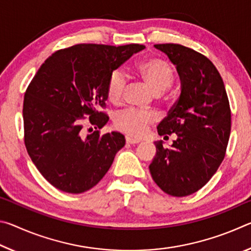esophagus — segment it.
<instances>
[{
  "label": "esophagus",
  "instance_id": "esophagus-1",
  "mask_svg": "<svg viewBox=\"0 0 251 251\" xmlns=\"http://www.w3.org/2000/svg\"><path fill=\"white\" fill-rule=\"evenodd\" d=\"M126 143L127 144H130V145H135V144H139L141 141H138V139H134L131 137H126Z\"/></svg>",
  "mask_w": 251,
  "mask_h": 251
}]
</instances>
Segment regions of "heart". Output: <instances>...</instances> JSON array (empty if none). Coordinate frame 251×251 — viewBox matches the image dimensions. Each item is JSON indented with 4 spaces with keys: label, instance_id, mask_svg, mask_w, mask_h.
<instances>
[{
    "label": "heart",
    "instance_id": "b5f03b06",
    "mask_svg": "<svg viewBox=\"0 0 251 251\" xmlns=\"http://www.w3.org/2000/svg\"><path fill=\"white\" fill-rule=\"evenodd\" d=\"M138 75L156 94H161L171 86L175 78V70L167 61L151 57L142 62L137 67ZM127 88V77L121 69L110 73L107 82V97L113 104H120L124 100ZM156 116L151 112L128 107L118 112L114 117V124L118 129L131 137H142L154 124Z\"/></svg>",
    "mask_w": 251,
    "mask_h": 251
}]
</instances>
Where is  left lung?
<instances>
[{
    "label": "left lung",
    "instance_id": "1",
    "mask_svg": "<svg viewBox=\"0 0 251 251\" xmlns=\"http://www.w3.org/2000/svg\"><path fill=\"white\" fill-rule=\"evenodd\" d=\"M167 54L181 80V93L157 126L160 136L176 134L172 150L155 142L150 165L157 186L184 197L198 192L215 175L226 154L231 110L222 76L205 55L180 44H156Z\"/></svg>",
    "mask_w": 251,
    "mask_h": 251
}]
</instances>
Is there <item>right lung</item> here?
Returning a JSON list of instances; mask_svg holds the SVG:
<instances>
[{"mask_svg": "<svg viewBox=\"0 0 251 251\" xmlns=\"http://www.w3.org/2000/svg\"><path fill=\"white\" fill-rule=\"evenodd\" d=\"M141 44H77L45 59L26 88L23 101L24 144L39 172L62 192L91 189L112 166L125 137L100 134L110 73ZM96 130L86 134V125Z\"/></svg>", "mask_w": 251, "mask_h": 251, "instance_id": "obj_1", "label": "right lung"}]
</instances>
